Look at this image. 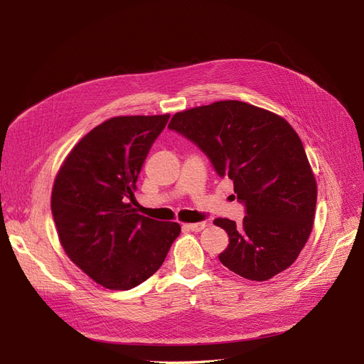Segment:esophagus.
I'll list each match as a JSON object with an SVG mask.
<instances>
[{
    "mask_svg": "<svg viewBox=\"0 0 364 364\" xmlns=\"http://www.w3.org/2000/svg\"><path fill=\"white\" fill-rule=\"evenodd\" d=\"M206 226L205 222L200 223H188V225H183V228H186L188 230H193V232H200V230Z\"/></svg>",
    "mask_w": 364,
    "mask_h": 364,
    "instance_id": "34e87169",
    "label": "esophagus"
}]
</instances>
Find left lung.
Listing matches in <instances>:
<instances>
[{"instance_id":"obj_1","label":"left lung","mask_w":364,"mask_h":364,"mask_svg":"<svg viewBox=\"0 0 364 364\" xmlns=\"http://www.w3.org/2000/svg\"><path fill=\"white\" fill-rule=\"evenodd\" d=\"M168 129L199 147L220 178L234 182L245 205L241 225L214 220L229 237L220 262L250 281H267L290 267L310 237L317 199L293 127L266 109L226 100L178 112Z\"/></svg>"}]
</instances>
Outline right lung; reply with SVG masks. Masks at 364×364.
Returning <instances> with one entry per match:
<instances>
[{
    "label": "right lung",
    "mask_w": 364,
    "mask_h": 364,
    "mask_svg": "<svg viewBox=\"0 0 364 364\" xmlns=\"http://www.w3.org/2000/svg\"><path fill=\"white\" fill-rule=\"evenodd\" d=\"M170 115L115 117L94 127L60 167L51 213L60 243L87 277L111 290L149 279L181 226L136 214L134 191L153 142Z\"/></svg>",
    "instance_id": "obj_1"
}]
</instances>
